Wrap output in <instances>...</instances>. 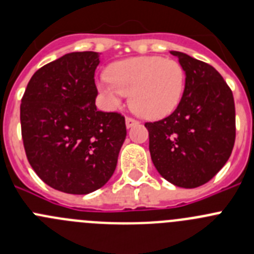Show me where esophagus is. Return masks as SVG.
Masks as SVG:
<instances>
[{"instance_id": "esophagus-1", "label": "esophagus", "mask_w": 254, "mask_h": 254, "mask_svg": "<svg viewBox=\"0 0 254 254\" xmlns=\"http://www.w3.org/2000/svg\"><path fill=\"white\" fill-rule=\"evenodd\" d=\"M125 124H127V127H134V125L138 124V120L134 119V118H130V116H127V119H125Z\"/></svg>"}]
</instances>
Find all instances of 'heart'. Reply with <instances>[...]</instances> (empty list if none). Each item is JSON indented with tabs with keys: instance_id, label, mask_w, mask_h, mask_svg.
Instances as JSON below:
<instances>
[{
	"instance_id": "b5f03b06",
	"label": "heart",
	"mask_w": 254,
	"mask_h": 254,
	"mask_svg": "<svg viewBox=\"0 0 254 254\" xmlns=\"http://www.w3.org/2000/svg\"><path fill=\"white\" fill-rule=\"evenodd\" d=\"M108 77L98 84L111 108L130 95V108L144 119L165 118L177 109L186 87V71L175 60L141 56L118 61L108 68Z\"/></svg>"
}]
</instances>
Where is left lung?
<instances>
[{"instance_id":"8db88e82","label":"left lung","mask_w":254,"mask_h":254,"mask_svg":"<svg viewBox=\"0 0 254 254\" xmlns=\"http://www.w3.org/2000/svg\"><path fill=\"white\" fill-rule=\"evenodd\" d=\"M186 71L181 103L169 116L145 123L154 167L181 188L209 182L227 163L236 140L232 90L209 64L170 51Z\"/></svg>"}]
</instances>
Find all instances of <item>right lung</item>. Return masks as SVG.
I'll list each match as a JSON object with an SVG mask.
<instances>
[{
  "label": "right lung",
  "instance_id": "right-lung-1",
  "mask_svg": "<svg viewBox=\"0 0 254 254\" xmlns=\"http://www.w3.org/2000/svg\"><path fill=\"white\" fill-rule=\"evenodd\" d=\"M99 63L98 52L66 54L32 75L21 100L28 163L47 186L64 193L89 194L105 186L127 136L122 114L95 105Z\"/></svg>",
  "mask_w": 254,
  "mask_h": 254
}]
</instances>
